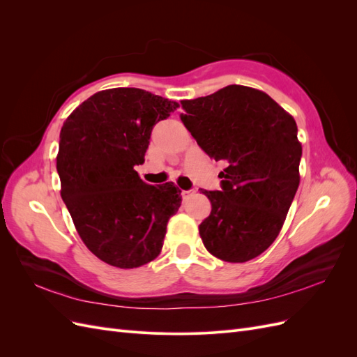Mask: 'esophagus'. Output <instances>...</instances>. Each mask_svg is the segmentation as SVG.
Returning <instances> with one entry per match:
<instances>
[{
	"label": "esophagus",
	"instance_id": "1",
	"mask_svg": "<svg viewBox=\"0 0 357 357\" xmlns=\"http://www.w3.org/2000/svg\"><path fill=\"white\" fill-rule=\"evenodd\" d=\"M193 193V190H181V197H183V199H186V198H189V195H192Z\"/></svg>",
	"mask_w": 357,
	"mask_h": 357
}]
</instances>
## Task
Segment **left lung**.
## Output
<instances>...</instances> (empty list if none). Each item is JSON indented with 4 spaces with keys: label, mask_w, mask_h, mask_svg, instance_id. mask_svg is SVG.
I'll list each match as a JSON object with an SVG mask.
<instances>
[{
    "label": "left lung",
    "mask_w": 357,
    "mask_h": 357,
    "mask_svg": "<svg viewBox=\"0 0 357 357\" xmlns=\"http://www.w3.org/2000/svg\"><path fill=\"white\" fill-rule=\"evenodd\" d=\"M181 109L198 146L226 165L220 190L201 189L211 202L199 225L202 243L222 261H250L277 238L299 186L295 119L265 92L241 84L181 101Z\"/></svg>",
    "instance_id": "1"
}]
</instances>
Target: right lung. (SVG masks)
Segmentation results:
<instances>
[{"instance_id": "1", "label": "right lung", "mask_w": 357, "mask_h": 357, "mask_svg": "<svg viewBox=\"0 0 357 357\" xmlns=\"http://www.w3.org/2000/svg\"><path fill=\"white\" fill-rule=\"evenodd\" d=\"M178 107L137 88L96 92L59 135L61 197L86 247L105 264L137 268L160 253L167 223L181 204L174 183L138 177L153 126Z\"/></svg>"}]
</instances>
